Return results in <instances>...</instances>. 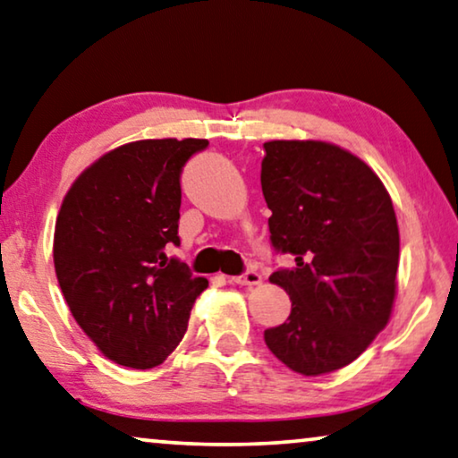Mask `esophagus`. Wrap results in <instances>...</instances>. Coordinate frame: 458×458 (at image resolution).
Instances as JSON below:
<instances>
[{
	"mask_svg": "<svg viewBox=\"0 0 458 458\" xmlns=\"http://www.w3.org/2000/svg\"><path fill=\"white\" fill-rule=\"evenodd\" d=\"M230 282L236 284V285H259L263 282V277H261V273H259V271L249 269V271H244L242 276L230 277Z\"/></svg>",
	"mask_w": 458,
	"mask_h": 458,
	"instance_id": "esophagus-1",
	"label": "esophagus"
}]
</instances>
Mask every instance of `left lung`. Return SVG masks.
Listing matches in <instances>:
<instances>
[{"label": "left lung", "mask_w": 458, "mask_h": 458, "mask_svg": "<svg viewBox=\"0 0 458 458\" xmlns=\"http://www.w3.org/2000/svg\"><path fill=\"white\" fill-rule=\"evenodd\" d=\"M261 187L273 247L296 257L271 284L292 312L265 331L290 370L320 377L352 364L377 339L397 296L399 226L378 174L347 149L318 140L265 141Z\"/></svg>", "instance_id": "1"}]
</instances>
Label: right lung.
<instances>
[{"label":"right lung","instance_id":"obj_1","mask_svg":"<svg viewBox=\"0 0 458 458\" xmlns=\"http://www.w3.org/2000/svg\"><path fill=\"white\" fill-rule=\"evenodd\" d=\"M208 140H140L102 154L61 203L53 236L73 318L114 364H162L187 331L206 277L166 257L179 241L181 170Z\"/></svg>","mask_w":458,"mask_h":458}]
</instances>
